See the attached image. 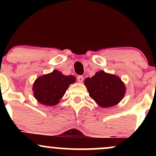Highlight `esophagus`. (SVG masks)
<instances>
[{
  "label": "esophagus",
  "mask_w": 156,
  "mask_h": 156,
  "mask_svg": "<svg viewBox=\"0 0 156 156\" xmlns=\"http://www.w3.org/2000/svg\"><path fill=\"white\" fill-rule=\"evenodd\" d=\"M77 79H78V81L79 82V83H82L83 80V77L82 76H78V78H77Z\"/></svg>",
  "instance_id": "1"
}]
</instances>
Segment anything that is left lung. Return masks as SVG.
I'll return each mask as SVG.
<instances>
[{"label":"left lung","mask_w":156,"mask_h":156,"mask_svg":"<svg viewBox=\"0 0 156 156\" xmlns=\"http://www.w3.org/2000/svg\"><path fill=\"white\" fill-rule=\"evenodd\" d=\"M92 99L102 108H109L116 105L124 98L126 87L124 82L116 75L104 71H98L92 78L84 80Z\"/></svg>","instance_id":"1"}]
</instances>
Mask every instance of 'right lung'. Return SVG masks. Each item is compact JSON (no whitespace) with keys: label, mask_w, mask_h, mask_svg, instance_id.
Listing matches in <instances>:
<instances>
[{"label":"right lung","mask_w":156,"mask_h":156,"mask_svg":"<svg viewBox=\"0 0 156 156\" xmlns=\"http://www.w3.org/2000/svg\"><path fill=\"white\" fill-rule=\"evenodd\" d=\"M76 81L73 76H64L61 71L54 70L38 77L33 84L34 97L37 102L47 106L59 103L71 83Z\"/></svg>","instance_id":"add662e5"}]
</instances>
